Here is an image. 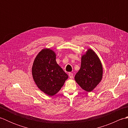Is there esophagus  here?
<instances>
[{
	"label": "esophagus",
	"mask_w": 128,
	"mask_h": 128,
	"mask_svg": "<svg viewBox=\"0 0 128 128\" xmlns=\"http://www.w3.org/2000/svg\"><path fill=\"white\" fill-rule=\"evenodd\" d=\"M69 76L70 78H73V74L72 72H69Z\"/></svg>",
	"instance_id": "esophagus-1"
}]
</instances>
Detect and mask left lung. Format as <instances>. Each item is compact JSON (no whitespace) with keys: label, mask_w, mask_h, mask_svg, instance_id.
<instances>
[{"label":"left lung","mask_w":128,"mask_h":128,"mask_svg":"<svg viewBox=\"0 0 128 128\" xmlns=\"http://www.w3.org/2000/svg\"><path fill=\"white\" fill-rule=\"evenodd\" d=\"M102 66L97 54L92 50H88L81 58V68L75 79L84 90L91 92L102 80Z\"/></svg>","instance_id":"1"}]
</instances>
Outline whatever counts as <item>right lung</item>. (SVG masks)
Listing matches in <instances>:
<instances>
[{
	"label": "right lung",
	"instance_id": "1",
	"mask_svg": "<svg viewBox=\"0 0 128 128\" xmlns=\"http://www.w3.org/2000/svg\"><path fill=\"white\" fill-rule=\"evenodd\" d=\"M56 58L53 50L44 49L36 57L32 69V76L38 88L49 96L56 94L68 78Z\"/></svg>",
	"mask_w": 128,
	"mask_h": 128
}]
</instances>
